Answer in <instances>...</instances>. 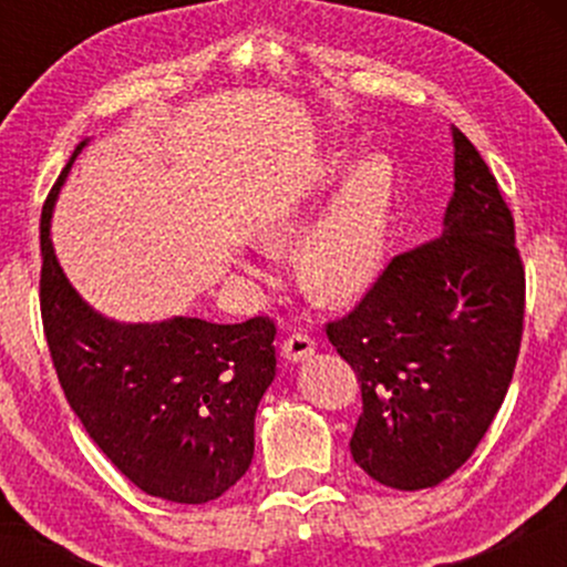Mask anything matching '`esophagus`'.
I'll return each instance as SVG.
<instances>
[{
	"instance_id": "34e87169",
	"label": "esophagus",
	"mask_w": 567,
	"mask_h": 567,
	"mask_svg": "<svg viewBox=\"0 0 567 567\" xmlns=\"http://www.w3.org/2000/svg\"><path fill=\"white\" fill-rule=\"evenodd\" d=\"M315 351H317L315 338L306 336V333H292L288 341L282 343V354H285V360H288V362L309 360V357L315 354Z\"/></svg>"
}]
</instances>
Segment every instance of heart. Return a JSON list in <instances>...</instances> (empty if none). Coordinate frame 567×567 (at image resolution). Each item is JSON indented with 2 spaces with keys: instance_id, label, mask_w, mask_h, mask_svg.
Masks as SVG:
<instances>
[{
  "instance_id": "1",
  "label": "heart",
  "mask_w": 567,
  "mask_h": 567,
  "mask_svg": "<svg viewBox=\"0 0 567 567\" xmlns=\"http://www.w3.org/2000/svg\"><path fill=\"white\" fill-rule=\"evenodd\" d=\"M394 171L383 154H365L349 167L341 188L309 231L298 256L306 290L322 301H349L381 275L389 250ZM303 231L301 207H288L269 226V243H290Z\"/></svg>"
}]
</instances>
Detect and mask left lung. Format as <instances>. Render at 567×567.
I'll list each match as a JSON object with an SVG mask.
<instances>
[{"mask_svg":"<svg viewBox=\"0 0 567 567\" xmlns=\"http://www.w3.org/2000/svg\"><path fill=\"white\" fill-rule=\"evenodd\" d=\"M442 234L392 258L328 338L362 389L351 455L375 483L434 487L496 419L517 365L525 269L514 218L472 141L453 127Z\"/></svg>","mask_w":567,"mask_h":567,"instance_id":"left-lung-1","label":"left lung"}]
</instances>
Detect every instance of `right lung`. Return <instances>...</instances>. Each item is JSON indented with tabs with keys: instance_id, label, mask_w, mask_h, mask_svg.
Returning a JSON list of instances; mask_svg holds the SVG:
<instances>
[{
	"instance_id": "obj_1",
	"label": "right lung",
	"mask_w": 567,
	"mask_h": 567,
	"mask_svg": "<svg viewBox=\"0 0 567 567\" xmlns=\"http://www.w3.org/2000/svg\"><path fill=\"white\" fill-rule=\"evenodd\" d=\"M82 141L42 207V303L50 357L71 410L109 461L148 496L207 504L250 470L256 410L275 381L269 317L125 324L97 315L58 264L50 220Z\"/></svg>"
}]
</instances>
